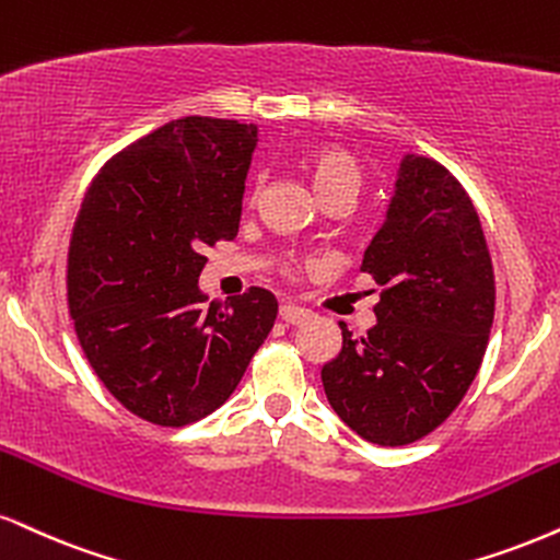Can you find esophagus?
I'll use <instances>...</instances> for the list:
<instances>
[{
	"label": "esophagus",
	"mask_w": 560,
	"mask_h": 560,
	"mask_svg": "<svg viewBox=\"0 0 560 560\" xmlns=\"http://www.w3.org/2000/svg\"><path fill=\"white\" fill-rule=\"evenodd\" d=\"M308 308H301L295 306V303H285V306H280V319L285 324H303L308 319Z\"/></svg>",
	"instance_id": "esophagus-1"
}]
</instances>
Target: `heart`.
Segmentation results:
<instances>
[{"instance_id":"1","label":"heart","mask_w":560,"mask_h":560,"mask_svg":"<svg viewBox=\"0 0 560 560\" xmlns=\"http://www.w3.org/2000/svg\"><path fill=\"white\" fill-rule=\"evenodd\" d=\"M314 184L319 195H329V191H350L355 195L358 184H361V171L353 158H350L345 150H322L316 153L312 163Z\"/></svg>"}]
</instances>
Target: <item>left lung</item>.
I'll return each mask as SVG.
<instances>
[{
  "mask_svg": "<svg viewBox=\"0 0 560 560\" xmlns=\"http://www.w3.org/2000/svg\"><path fill=\"white\" fill-rule=\"evenodd\" d=\"M384 288L361 340L322 365L324 395L345 425L378 446H405L452 416L478 374L493 327V265L472 199L444 165L405 155L384 225L363 254Z\"/></svg>",
  "mask_w": 560,
  "mask_h": 560,
  "instance_id": "1",
  "label": "left lung"
}]
</instances>
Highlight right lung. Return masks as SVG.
Returning a JSON list of instances; mask_svg holds the SVG:
<instances>
[{
    "label": "right lung",
    "instance_id": "right-lung-1",
    "mask_svg": "<svg viewBox=\"0 0 560 560\" xmlns=\"http://www.w3.org/2000/svg\"><path fill=\"white\" fill-rule=\"evenodd\" d=\"M254 124L184 116L93 178L74 220L67 299L106 389L155 425H186L233 395L278 316L248 288L228 306L199 291L205 248L238 233Z\"/></svg>",
    "mask_w": 560,
    "mask_h": 560
}]
</instances>
